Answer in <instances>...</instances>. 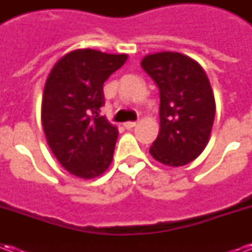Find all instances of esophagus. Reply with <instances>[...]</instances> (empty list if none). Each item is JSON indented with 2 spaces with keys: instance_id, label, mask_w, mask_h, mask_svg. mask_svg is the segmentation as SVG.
Instances as JSON below:
<instances>
[{
  "instance_id": "esophagus-1",
  "label": "esophagus",
  "mask_w": 252,
  "mask_h": 252,
  "mask_svg": "<svg viewBox=\"0 0 252 252\" xmlns=\"http://www.w3.org/2000/svg\"><path fill=\"white\" fill-rule=\"evenodd\" d=\"M124 126L126 129H132L133 126H136V123H132V121H128V123H124Z\"/></svg>"
}]
</instances>
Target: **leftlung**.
I'll return each mask as SVG.
<instances>
[{
	"label": "left lung",
	"instance_id": "left-lung-1",
	"mask_svg": "<svg viewBox=\"0 0 252 252\" xmlns=\"http://www.w3.org/2000/svg\"><path fill=\"white\" fill-rule=\"evenodd\" d=\"M142 67L160 95V128L150 154L166 166H185L211 139L216 102L208 75L194 59L180 52L148 54Z\"/></svg>",
	"mask_w": 252,
	"mask_h": 252
}]
</instances>
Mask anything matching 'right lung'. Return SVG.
<instances>
[{
    "mask_svg": "<svg viewBox=\"0 0 252 252\" xmlns=\"http://www.w3.org/2000/svg\"><path fill=\"white\" fill-rule=\"evenodd\" d=\"M126 59V54L74 50L58 59L47 77L41 99L47 144L78 178H97L112 163L119 131L99 116L105 104L102 88Z\"/></svg>",
    "mask_w": 252,
    "mask_h": 252,
    "instance_id": "1",
    "label": "right lung"
}]
</instances>
